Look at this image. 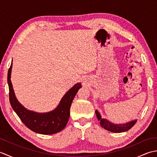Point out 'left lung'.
<instances>
[{
    "instance_id": "1",
    "label": "left lung",
    "mask_w": 157,
    "mask_h": 157,
    "mask_svg": "<svg viewBox=\"0 0 157 157\" xmlns=\"http://www.w3.org/2000/svg\"><path fill=\"white\" fill-rule=\"evenodd\" d=\"M95 113L98 120L100 121V124H101L102 128L114 133H121L128 131L129 129H131L137 121V120L136 119L134 121L124 123V124H115V123L110 122L107 119L102 118L101 115L100 114V113L97 110H96Z\"/></svg>"
}]
</instances>
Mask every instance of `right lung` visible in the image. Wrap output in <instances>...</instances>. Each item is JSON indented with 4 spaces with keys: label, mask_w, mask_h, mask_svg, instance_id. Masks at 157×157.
<instances>
[{
    "label": "right lung",
    "mask_w": 157,
    "mask_h": 157,
    "mask_svg": "<svg viewBox=\"0 0 157 157\" xmlns=\"http://www.w3.org/2000/svg\"><path fill=\"white\" fill-rule=\"evenodd\" d=\"M13 63L8 71L7 82L9 89V101L13 109L24 125L32 131L40 134L50 135L61 132L65 128L70 115V107L79 89L80 83L75 84L63 96L58 106L48 113H36L25 109L17 99L11 81Z\"/></svg>",
    "instance_id": "right-lung-1"
}]
</instances>
